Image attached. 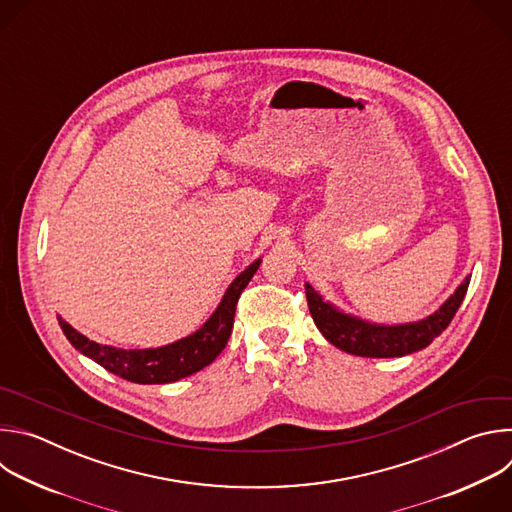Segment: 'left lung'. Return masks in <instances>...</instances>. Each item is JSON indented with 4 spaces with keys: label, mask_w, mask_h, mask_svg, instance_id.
I'll use <instances>...</instances> for the list:
<instances>
[{
    "label": "left lung",
    "mask_w": 512,
    "mask_h": 512,
    "mask_svg": "<svg viewBox=\"0 0 512 512\" xmlns=\"http://www.w3.org/2000/svg\"><path fill=\"white\" fill-rule=\"evenodd\" d=\"M468 285L470 275L464 277L454 294L433 314L403 324H379L348 314L336 304L324 300L320 291H316L310 283H306V298L314 324L332 346L354 356L399 358L429 346L448 328L464 302Z\"/></svg>",
    "instance_id": "obj_1"
}]
</instances>
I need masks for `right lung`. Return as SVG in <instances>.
Listing matches in <instances>:
<instances>
[{
	"instance_id": "add662e5",
	"label": "right lung",
	"mask_w": 512,
	"mask_h": 512,
	"mask_svg": "<svg viewBox=\"0 0 512 512\" xmlns=\"http://www.w3.org/2000/svg\"><path fill=\"white\" fill-rule=\"evenodd\" d=\"M259 265H261V257L255 259L245 271H241L231 281L225 296L221 298V302H218L216 310L196 332L164 346L117 348L109 344H99L95 340H89L85 334L77 332L60 316L56 318L66 340L83 356L95 360L109 373L139 385L176 383L184 377H190L202 371L223 352L233 330L235 308H237L241 291L249 285Z\"/></svg>"
}]
</instances>
